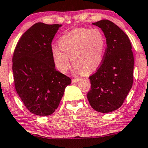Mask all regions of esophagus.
<instances>
[{
	"mask_svg": "<svg viewBox=\"0 0 148 148\" xmlns=\"http://www.w3.org/2000/svg\"><path fill=\"white\" fill-rule=\"evenodd\" d=\"M79 79H77V78H76V79H72V82L73 83H77L78 81H79Z\"/></svg>",
	"mask_w": 148,
	"mask_h": 148,
	"instance_id": "34e87169",
	"label": "esophagus"
}]
</instances>
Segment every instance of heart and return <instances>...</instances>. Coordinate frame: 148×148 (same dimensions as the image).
Instances as JSON below:
<instances>
[{
	"mask_svg": "<svg viewBox=\"0 0 148 148\" xmlns=\"http://www.w3.org/2000/svg\"><path fill=\"white\" fill-rule=\"evenodd\" d=\"M106 38L100 29L76 28L62 36L58 45L51 47L55 66L65 73L69 67V57L74 68L90 74L101 65L106 49Z\"/></svg>",
	"mask_w": 148,
	"mask_h": 148,
	"instance_id": "b5f03b06",
	"label": "heart"
}]
</instances>
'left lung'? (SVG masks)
<instances>
[{"label":"left lung","instance_id":"8db88e82","mask_svg":"<svg viewBox=\"0 0 148 148\" xmlns=\"http://www.w3.org/2000/svg\"><path fill=\"white\" fill-rule=\"evenodd\" d=\"M92 24L102 29L107 47L102 64L89 77L88 99L96 111L108 113L122 106L132 87L134 55L127 35L116 25L108 20Z\"/></svg>","mask_w":148,"mask_h":148}]
</instances>
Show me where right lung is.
<instances>
[{"mask_svg": "<svg viewBox=\"0 0 148 148\" xmlns=\"http://www.w3.org/2000/svg\"><path fill=\"white\" fill-rule=\"evenodd\" d=\"M59 24L37 23L22 35L14 49V86L30 112L48 116L57 109L70 78L56 70L51 41Z\"/></svg>", "mask_w": 148, "mask_h": 148, "instance_id": "add662e5", "label": "right lung"}]
</instances>
